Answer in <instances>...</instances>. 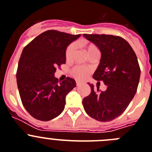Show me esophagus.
<instances>
[{
	"label": "esophagus",
	"instance_id": "esophagus-1",
	"mask_svg": "<svg viewBox=\"0 0 152 152\" xmlns=\"http://www.w3.org/2000/svg\"><path fill=\"white\" fill-rule=\"evenodd\" d=\"M82 84V83H80V82H76V86H80Z\"/></svg>",
	"mask_w": 152,
	"mask_h": 152
}]
</instances>
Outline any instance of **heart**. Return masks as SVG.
Wrapping results in <instances>:
<instances>
[{"label":"heart","mask_w":152,"mask_h":152,"mask_svg":"<svg viewBox=\"0 0 152 152\" xmlns=\"http://www.w3.org/2000/svg\"><path fill=\"white\" fill-rule=\"evenodd\" d=\"M83 47L85 49L86 52L87 53L88 56L92 53L95 52V51H98V48L96 47V45L93 43H83ZM75 53V46L74 44H70L69 45L68 47H66L65 51V58L67 61H69L72 59V56L74 55ZM89 73V70L87 68L82 66H75L71 69L70 74L72 76L79 80H83L86 77Z\"/></svg>","instance_id":"1"}]
</instances>
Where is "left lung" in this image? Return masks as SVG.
<instances>
[{"label":"left lung","instance_id":"1","mask_svg":"<svg viewBox=\"0 0 152 152\" xmlns=\"http://www.w3.org/2000/svg\"><path fill=\"white\" fill-rule=\"evenodd\" d=\"M101 52L98 68L92 76L102 81L105 91L95 90L83 100L86 113L100 122H109L127 109L136 93L140 79L139 64L133 49L121 37L106 34H83ZM98 88V87H97Z\"/></svg>","mask_w":152,"mask_h":152}]
</instances>
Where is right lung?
Here are the masks:
<instances>
[{
  "label": "right lung",
  "mask_w": 152,
  "mask_h": 152,
  "mask_svg": "<svg viewBox=\"0 0 152 152\" xmlns=\"http://www.w3.org/2000/svg\"><path fill=\"white\" fill-rule=\"evenodd\" d=\"M80 37L57 30L42 33L23 48L18 63L17 83L23 107L36 119L49 121L64 109L66 96L76 86L67 77L54 76L56 68L66 63L67 46Z\"/></svg>",
  "instance_id": "obj_1"
}]
</instances>
